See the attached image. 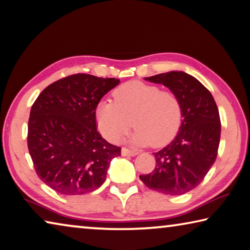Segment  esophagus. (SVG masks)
I'll return each mask as SVG.
<instances>
[{
    "label": "esophagus",
    "mask_w": 250,
    "mask_h": 250,
    "mask_svg": "<svg viewBox=\"0 0 250 250\" xmlns=\"http://www.w3.org/2000/svg\"><path fill=\"white\" fill-rule=\"evenodd\" d=\"M138 153L135 151H132V149H128L126 147H123L122 148V155L123 156H135L137 155Z\"/></svg>",
    "instance_id": "esophagus-1"
}]
</instances>
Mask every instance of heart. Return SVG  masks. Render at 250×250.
<instances>
[{"mask_svg": "<svg viewBox=\"0 0 250 250\" xmlns=\"http://www.w3.org/2000/svg\"><path fill=\"white\" fill-rule=\"evenodd\" d=\"M114 103L104 101L96 107V121L104 137L118 143L133 126L132 143L162 147L171 143L182 124V104L171 90L133 80L113 91Z\"/></svg>", "mask_w": 250, "mask_h": 250, "instance_id": "obj_1", "label": "heart"}]
</instances>
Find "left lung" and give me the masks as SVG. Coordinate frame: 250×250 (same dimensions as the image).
<instances>
[{
	"label": "left lung",
	"mask_w": 250,
	"mask_h": 250,
	"mask_svg": "<svg viewBox=\"0 0 250 250\" xmlns=\"http://www.w3.org/2000/svg\"><path fill=\"white\" fill-rule=\"evenodd\" d=\"M162 83L182 104L181 127L167 146L153 153L156 167L140 175L145 186L164 194L180 195L197 188L217 159L221 124L217 104L210 91L191 75L170 71L146 77Z\"/></svg>",
	"instance_id": "obj_1"
}]
</instances>
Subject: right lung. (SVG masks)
<instances>
[{
	"label": "right lung",
	"mask_w": 250,
	"mask_h": 250,
	"mask_svg": "<svg viewBox=\"0 0 250 250\" xmlns=\"http://www.w3.org/2000/svg\"><path fill=\"white\" fill-rule=\"evenodd\" d=\"M120 79L76 74L42 90L32 105L28 148L39 178L63 195L97 190L121 147L104 140L96 107Z\"/></svg>",
	"instance_id": "add662e5"
}]
</instances>
